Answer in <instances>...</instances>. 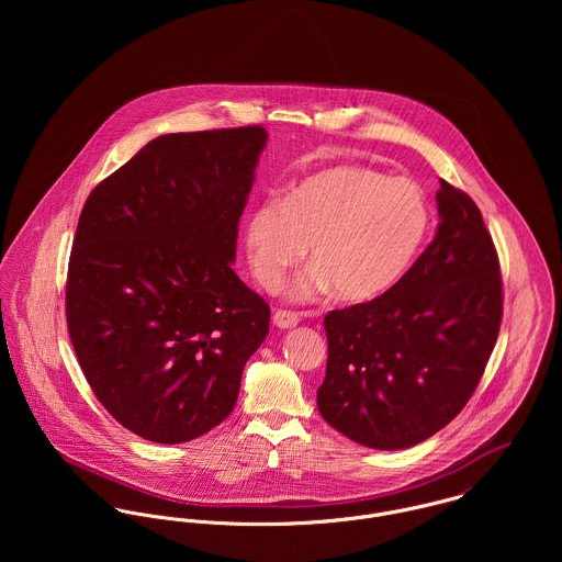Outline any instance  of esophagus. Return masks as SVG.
<instances>
[{"label": "esophagus", "instance_id": "esophagus-1", "mask_svg": "<svg viewBox=\"0 0 562 562\" xmlns=\"http://www.w3.org/2000/svg\"><path fill=\"white\" fill-rule=\"evenodd\" d=\"M272 322H274V326H279V328H292V326H296V324L301 322V318H299L294 312L279 310V312H274Z\"/></svg>", "mask_w": 562, "mask_h": 562}]
</instances>
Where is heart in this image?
<instances>
[{"label":"heart","instance_id":"obj_1","mask_svg":"<svg viewBox=\"0 0 562 562\" xmlns=\"http://www.w3.org/2000/svg\"><path fill=\"white\" fill-rule=\"evenodd\" d=\"M430 225L424 192L368 166L324 168L246 221L244 246L257 283L277 292L310 246L312 270L294 299L318 301L330 290L344 303L387 294L413 263Z\"/></svg>","mask_w":562,"mask_h":562}]
</instances>
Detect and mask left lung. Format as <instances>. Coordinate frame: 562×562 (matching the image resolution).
Masks as SVG:
<instances>
[{"label": "left lung", "mask_w": 562, "mask_h": 562, "mask_svg": "<svg viewBox=\"0 0 562 562\" xmlns=\"http://www.w3.org/2000/svg\"><path fill=\"white\" fill-rule=\"evenodd\" d=\"M432 241L383 296L326 314L321 415L374 450L411 448L472 398L502 322L499 259L479 205L441 179Z\"/></svg>", "instance_id": "8db88e82"}]
</instances>
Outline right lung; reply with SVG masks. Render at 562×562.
Returning a JSON list of instances; mask_svg holds the SVG:
<instances>
[{"label":"right lung","instance_id":"obj_1","mask_svg":"<svg viewBox=\"0 0 562 562\" xmlns=\"http://www.w3.org/2000/svg\"><path fill=\"white\" fill-rule=\"evenodd\" d=\"M268 132L166 134L86 199L67 277L81 372L134 435L183 443L236 406L270 307L232 263Z\"/></svg>","mask_w":562,"mask_h":562}]
</instances>
